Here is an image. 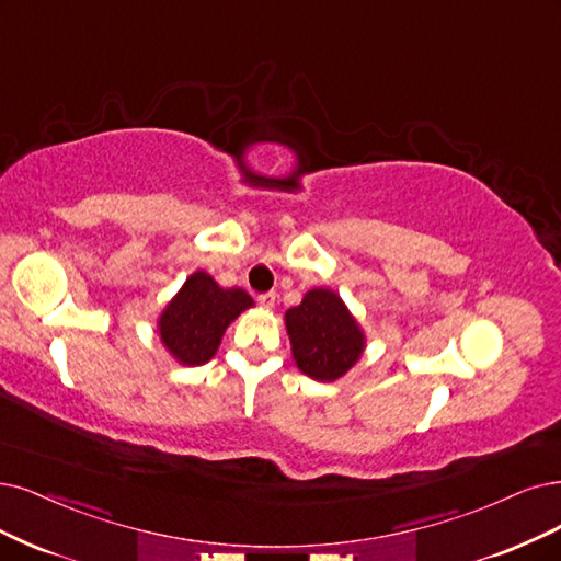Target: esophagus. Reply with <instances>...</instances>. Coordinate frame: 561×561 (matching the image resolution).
Segmentation results:
<instances>
[{"mask_svg": "<svg viewBox=\"0 0 561 561\" xmlns=\"http://www.w3.org/2000/svg\"><path fill=\"white\" fill-rule=\"evenodd\" d=\"M275 300H277V296H275L273 291L259 296V305H261L263 309H273V307H275Z\"/></svg>", "mask_w": 561, "mask_h": 561, "instance_id": "34e87169", "label": "esophagus"}]
</instances>
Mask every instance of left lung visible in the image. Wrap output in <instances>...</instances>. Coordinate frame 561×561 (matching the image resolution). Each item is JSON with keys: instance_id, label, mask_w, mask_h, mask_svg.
Segmentation results:
<instances>
[{"instance_id": "8db88e82", "label": "left lung", "mask_w": 561, "mask_h": 561, "mask_svg": "<svg viewBox=\"0 0 561 561\" xmlns=\"http://www.w3.org/2000/svg\"><path fill=\"white\" fill-rule=\"evenodd\" d=\"M294 360L314 381H335L358 363L365 335L344 300L330 288H312L286 312Z\"/></svg>"}]
</instances>
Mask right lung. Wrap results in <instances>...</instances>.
<instances>
[{"mask_svg": "<svg viewBox=\"0 0 561 561\" xmlns=\"http://www.w3.org/2000/svg\"><path fill=\"white\" fill-rule=\"evenodd\" d=\"M252 305V296L242 288H221L210 275L198 270L186 277L178 296L165 305L157 330L165 351L178 363L203 365L217 354L228 323Z\"/></svg>", "mask_w": 561, "mask_h": 561, "instance_id": "right-lung-1", "label": "right lung"}]
</instances>
